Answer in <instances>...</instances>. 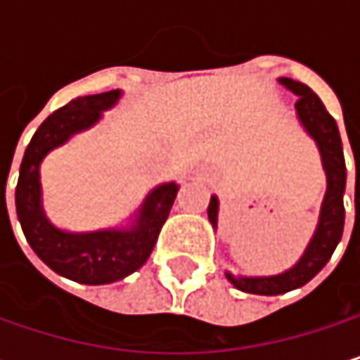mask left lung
Masks as SVG:
<instances>
[{"label":"left lung","mask_w":360,"mask_h":360,"mask_svg":"<svg viewBox=\"0 0 360 360\" xmlns=\"http://www.w3.org/2000/svg\"><path fill=\"white\" fill-rule=\"evenodd\" d=\"M281 85H285L290 91L298 96L296 112L309 135L317 141L321 160H323L325 175H327V191H325L323 206L317 231L304 252V256L285 273L273 275V277H233L227 273V279L242 292L260 294V296H277L285 294L290 290L302 288L309 283L331 258L338 242L342 240L344 231V189H346V162L342 152V139L338 124L333 116L327 112L319 96L304 83L281 77ZM217 212H219V200L212 195L208 204V219L212 227H217Z\"/></svg>","instance_id":"obj_1"}]
</instances>
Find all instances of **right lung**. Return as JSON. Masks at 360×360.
Segmentation results:
<instances>
[{"instance_id": "right-lung-1", "label": "right lung", "mask_w": 360, "mask_h": 360, "mask_svg": "<svg viewBox=\"0 0 360 360\" xmlns=\"http://www.w3.org/2000/svg\"><path fill=\"white\" fill-rule=\"evenodd\" d=\"M120 91L112 89L77 98L49 114L27 146L16 185V212L31 248L51 271L87 285L118 281L135 273L150 258L179 189L175 183L158 185L146 198L135 225L124 231L66 233L45 219L39 183L43 156L68 141L70 135L96 124L102 112L114 106Z\"/></svg>"}]
</instances>
